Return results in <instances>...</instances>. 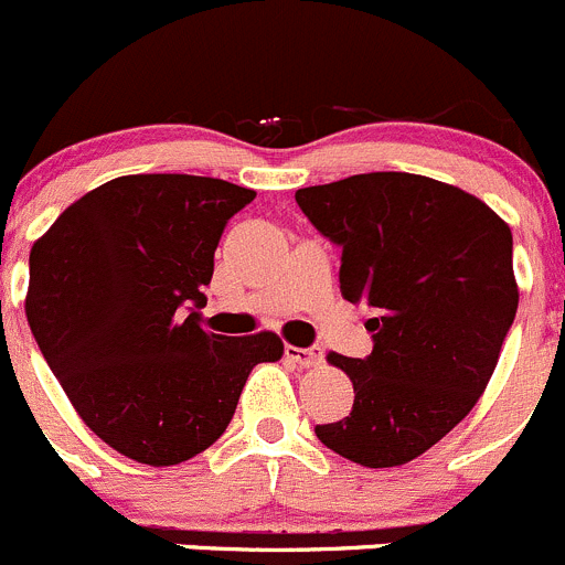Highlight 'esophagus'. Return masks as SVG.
I'll return each mask as SVG.
<instances>
[{
  "label": "esophagus",
  "mask_w": 565,
  "mask_h": 565,
  "mask_svg": "<svg viewBox=\"0 0 565 565\" xmlns=\"http://www.w3.org/2000/svg\"><path fill=\"white\" fill-rule=\"evenodd\" d=\"M287 359L295 361L300 366H317L322 361V350L320 348H295V344H287Z\"/></svg>",
  "instance_id": "1"
}]
</instances>
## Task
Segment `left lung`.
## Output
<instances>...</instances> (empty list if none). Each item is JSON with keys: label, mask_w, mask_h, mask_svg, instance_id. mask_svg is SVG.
I'll return each instance as SVG.
<instances>
[{"label": "left lung", "mask_w": 565, "mask_h": 565, "mask_svg": "<svg viewBox=\"0 0 565 565\" xmlns=\"http://www.w3.org/2000/svg\"><path fill=\"white\" fill-rule=\"evenodd\" d=\"M342 248L339 284L364 303L366 359L328 353L353 381V411L315 434L370 469L403 467L475 408L519 306L513 237L461 188L416 173H359L295 193Z\"/></svg>", "instance_id": "8db88e82"}]
</instances>
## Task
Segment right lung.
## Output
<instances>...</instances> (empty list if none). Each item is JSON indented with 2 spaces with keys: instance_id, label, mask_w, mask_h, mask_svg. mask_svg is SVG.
Here are the masks:
<instances>
[{
  "instance_id": "1",
  "label": "right lung",
  "mask_w": 565,
  "mask_h": 565,
  "mask_svg": "<svg viewBox=\"0 0 565 565\" xmlns=\"http://www.w3.org/2000/svg\"><path fill=\"white\" fill-rule=\"evenodd\" d=\"M254 190L188 173H135L90 190L30 250L26 320L87 428L120 456L173 467L215 445L273 331L201 328L228 217Z\"/></svg>"
}]
</instances>
